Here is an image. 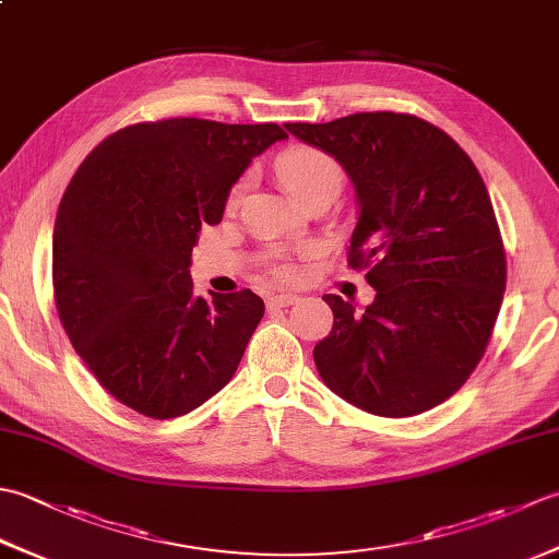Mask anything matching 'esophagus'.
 Here are the masks:
<instances>
[{
  "mask_svg": "<svg viewBox=\"0 0 559 559\" xmlns=\"http://www.w3.org/2000/svg\"><path fill=\"white\" fill-rule=\"evenodd\" d=\"M300 298L298 295H293V293H281V295H273V298H269V307H290V305H295L298 302Z\"/></svg>",
  "mask_w": 559,
  "mask_h": 559,
  "instance_id": "34e87169",
  "label": "esophagus"
}]
</instances>
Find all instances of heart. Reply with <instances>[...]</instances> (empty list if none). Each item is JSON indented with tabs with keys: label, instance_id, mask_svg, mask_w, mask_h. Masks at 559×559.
<instances>
[{
	"label": "heart",
	"instance_id": "1",
	"mask_svg": "<svg viewBox=\"0 0 559 559\" xmlns=\"http://www.w3.org/2000/svg\"><path fill=\"white\" fill-rule=\"evenodd\" d=\"M278 175H281L283 185H286L300 201L310 199L317 192H322V189H336L338 192L341 182H343L341 165L331 158L329 153H324L322 148H314V146L288 148L278 158ZM247 182H249L247 177H242V180L233 187L230 201H237L245 194ZM273 273H276L278 278H290L293 266L286 259H276L273 261Z\"/></svg>",
	"mask_w": 559,
	"mask_h": 559
}]
</instances>
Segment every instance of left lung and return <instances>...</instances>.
Instances as JSON below:
<instances>
[{
  "mask_svg": "<svg viewBox=\"0 0 559 559\" xmlns=\"http://www.w3.org/2000/svg\"><path fill=\"white\" fill-rule=\"evenodd\" d=\"M334 156L358 199L348 249L377 290L362 312L324 295L334 329L314 346L324 384L384 418L430 411L476 370L500 314L507 257L476 165L442 129L403 112L286 124Z\"/></svg>",
  "mask_w": 559,
  "mask_h": 559,
  "instance_id": "8db88e82",
  "label": "left lung"
}]
</instances>
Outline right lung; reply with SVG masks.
<instances>
[{"instance_id": "right-lung-1", "label": "right lung", "mask_w": 559, "mask_h": 559, "mask_svg": "<svg viewBox=\"0 0 559 559\" xmlns=\"http://www.w3.org/2000/svg\"><path fill=\"white\" fill-rule=\"evenodd\" d=\"M278 124L197 117L129 124L71 177L52 235L59 322L103 389L146 418L194 411L230 382L264 317L252 290L201 298L189 264L201 225Z\"/></svg>"}]
</instances>
